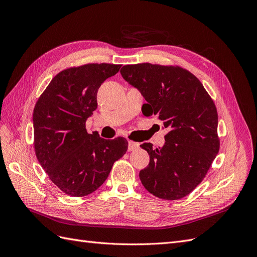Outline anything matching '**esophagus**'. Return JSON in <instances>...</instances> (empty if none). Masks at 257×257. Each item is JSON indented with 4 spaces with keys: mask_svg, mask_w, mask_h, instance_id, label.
I'll return each instance as SVG.
<instances>
[{
    "mask_svg": "<svg viewBox=\"0 0 257 257\" xmlns=\"http://www.w3.org/2000/svg\"><path fill=\"white\" fill-rule=\"evenodd\" d=\"M139 147H140L139 143H136V142H133V141H129L128 142V151L136 150V149H138Z\"/></svg>",
    "mask_w": 257,
    "mask_h": 257,
    "instance_id": "1",
    "label": "esophagus"
}]
</instances>
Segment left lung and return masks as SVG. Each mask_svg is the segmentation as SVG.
I'll return each mask as SVG.
<instances>
[{
  "mask_svg": "<svg viewBox=\"0 0 257 257\" xmlns=\"http://www.w3.org/2000/svg\"><path fill=\"white\" fill-rule=\"evenodd\" d=\"M120 75L148 102L146 116H156L169 132L163 148L141 145L150 163L140 172L146 190L178 200L202 182L220 150L218 111L200 80L178 65L127 64Z\"/></svg>",
  "mask_w": 257,
  "mask_h": 257,
  "instance_id": "left-lung-1",
  "label": "left lung"
}]
</instances>
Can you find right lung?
Masks as SVG:
<instances>
[{
  "label": "right lung",
  "instance_id": "obj_1",
  "mask_svg": "<svg viewBox=\"0 0 257 257\" xmlns=\"http://www.w3.org/2000/svg\"><path fill=\"white\" fill-rule=\"evenodd\" d=\"M120 64L87 63L54 77L33 110L34 150L40 166L61 192L87 196L104 183L113 164L128 149L124 138L88 134L85 121L97 109V92Z\"/></svg>",
  "mask_w": 257,
  "mask_h": 257
}]
</instances>
